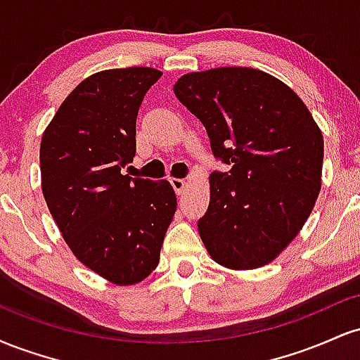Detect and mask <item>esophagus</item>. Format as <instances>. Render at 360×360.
I'll return each instance as SVG.
<instances>
[{
	"instance_id": "34e87169",
	"label": "esophagus",
	"mask_w": 360,
	"mask_h": 360,
	"mask_svg": "<svg viewBox=\"0 0 360 360\" xmlns=\"http://www.w3.org/2000/svg\"><path fill=\"white\" fill-rule=\"evenodd\" d=\"M171 186L172 188H174V191L177 193V194H181V193H184V189H186V186H188V181L186 179H177V177H171Z\"/></svg>"
}]
</instances>
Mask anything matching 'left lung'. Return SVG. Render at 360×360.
I'll list each match as a JSON object with an SVG mask.
<instances>
[{
  "instance_id": "left-lung-1",
  "label": "left lung",
  "mask_w": 360,
  "mask_h": 360,
  "mask_svg": "<svg viewBox=\"0 0 360 360\" xmlns=\"http://www.w3.org/2000/svg\"><path fill=\"white\" fill-rule=\"evenodd\" d=\"M174 94L203 123L229 172L210 176L198 232L229 269L266 266L308 220L321 188L323 137L307 105L283 81L250 68L189 72Z\"/></svg>"
}]
</instances>
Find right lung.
I'll return each instance as SVG.
<instances>
[{"mask_svg":"<svg viewBox=\"0 0 360 360\" xmlns=\"http://www.w3.org/2000/svg\"><path fill=\"white\" fill-rule=\"evenodd\" d=\"M162 72L110 69L65 98L40 142L42 193L72 254L110 283L128 286L155 269L176 213L167 181L130 177L135 122Z\"/></svg>","mask_w":360,"mask_h":360,"instance_id":"right-lung-1","label":"right lung"}]
</instances>
